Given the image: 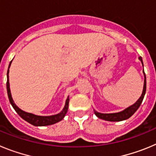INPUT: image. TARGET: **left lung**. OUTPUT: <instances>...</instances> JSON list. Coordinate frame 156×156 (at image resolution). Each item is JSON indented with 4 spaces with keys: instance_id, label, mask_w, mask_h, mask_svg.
Listing matches in <instances>:
<instances>
[{
    "instance_id": "obj_1",
    "label": "left lung",
    "mask_w": 156,
    "mask_h": 156,
    "mask_svg": "<svg viewBox=\"0 0 156 156\" xmlns=\"http://www.w3.org/2000/svg\"><path fill=\"white\" fill-rule=\"evenodd\" d=\"M139 59L140 60L141 63L143 65V61L141 57H139ZM146 92V76L144 73V88H143V92L141 96L140 97V98L133 105L129 106V108H126L123 111L120 112H117V113H109V114H105V113H100V112H98L94 110V114L97 115L98 118L100 119H105V120L107 121H112V122H116V121H122L125 120V119H129V117L133 115L134 114V112L138 109V108L140 107V104L142 102L143 99H144V94H145Z\"/></svg>"
}]
</instances>
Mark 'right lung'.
I'll return each mask as SVG.
<instances>
[{"mask_svg":"<svg viewBox=\"0 0 156 156\" xmlns=\"http://www.w3.org/2000/svg\"><path fill=\"white\" fill-rule=\"evenodd\" d=\"M11 63H12V61H11L10 64H9V67H10L11 66ZM9 67H8V68H9ZM8 73H9V69H8V73H7V92H8V98H9L10 103L12 104L14 109L16 110V112H17L24 120L27 121L28 122H30V124L34 125V126H48V125H51L54 124V123H56V122L61 121L62 119L64 118L69 108V97L68 98H67V100H66V105H65L62 111L60 113L57 114V115H51V116H40V115H36L32 113H28V112H23V110H21L19 108H18L17 106L16 105V104L14 103L13 100H12V94H11L10 87H9Z\"/></svg>","mask_w":156,"mask_h":156,"instance_id":"1","label":"right lung"}]
</instances>
